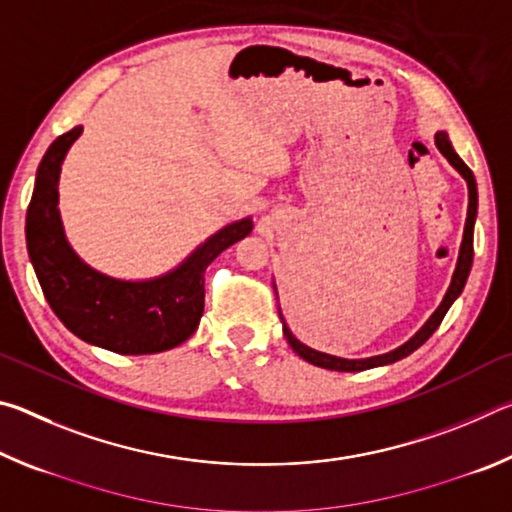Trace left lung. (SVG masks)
Listing matches in <instances>:
<instances>
[{"instance_id": "left-lung-1", "label": "left lung", "mask_w": 512, "mask_h": 512, "mask_svg": "<svg viewBox=\"0 0 512 512\" xmlns=\"http://www.w3.org/2000/svg\"><path fill=\"white\" fill-rule=\"evenodd\" d=\"M436 146L438 151L445 155L449 160V164L461 173L467 183V189H470V205H467V219H465V232H463V244H461V253H458V264H456V271L452 277V284H449V289L445 293L443 302H440V307L433 311V316L427 320V325H424L418 334L413 336L411 341H406L402 348H397L393 352H386V354H379V357H370V359H341V357H332V354H325V352H318V350H311L307 348L305 343H300L296 336L291 334V329L287 327L282 318V327H284V336H287L289 345L293 348V352L298 354L309 363H314L318 368H327V370H339V372H359V370H368V368H377V366H386V363H395L404 357H409L413 350H418L420 345L429 339V336L436 332L443 323V318L447 314V309L452 307V302L461 296V291L467 282V275H470V268H472V257H474V219H476V180H474V173L470 171V167L458 158L456 151L452 149V142H449V137L445 133H436Z\"/></svg>"}]
</instances>
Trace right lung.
<instances>
[{
    "label": "right lung",
    "mask_w": 512,
    "mask_h": 512,
    "mask_svg": "<svg viewBox=\"0 0 512 512\" xmlns=\"http://www.w3.org/2000/svg\"><path fill=\"white\" fill-rule=\"evenodd\" d=\"M83 128L56 137L42 158L27 210V248L42 293L69 332L117 354L171 350L196 332L205 305V268L253 230V221L225 225L176 271L146 282L94 271L69 248L58 212V176Z\"/></svg>",
    "instance_id": "1"
}]
</instances>
